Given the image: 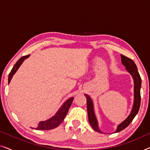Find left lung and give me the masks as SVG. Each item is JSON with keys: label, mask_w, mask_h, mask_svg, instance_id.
I'll return each instance as SVG.
<instances>
[{"label": "left lung", "mask_w": 150, "mask_h": 150, "mask_svg": "<svg viewBox=\"0 0 150 150\" xmlns=\"http://www.w3.org/2000/svg\"><path fill=\"white\" fill-rule=\"evenodd\" d=\"M121 58H122V64L126 66V68L129 72L131 74L132 76L133 79H134V105H133V108L132 110V112L128 117L126 119V120L124 121L122 124H120L117 127L115 132H120L128 127L131 122H132L133 119L134 117L137 115L138 113L139 108H140L141 104V79L139 73L137 69V65L135 64L134 61L132 59L128 58V57H125L124 55H121ZM87 97V112H88V119H89V122L91 124V126L94 130L97 131L98 132L102 133L101 131L99 130L98 126L97 120H96L95 114H94L93 111V102L91 98L89 96L85 95Z\"/></svg>", "instance_id": "obj_1"}]
</instances>
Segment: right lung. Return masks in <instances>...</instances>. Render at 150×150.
Segmentation results:
<instances>
[{
	"label": "right lung",
	"mask_w": 150,
	"mask_h": 150,
	"mask_svg": "<svg viewBox=\"0 0 150 150\" xmlns=\"http://www.w3.org/2000/svg\"><path fill=\"white\" fill-rule=\"evenodd\" d=\"M28 56H29V55H26V56L21 57V58L16 62V64L14 65L13 68H12L11 71H10L9 77H8V82H9V83H10V81H11L13 75L16 73V71L18 70V69L19 68L20 65L22 64L24 59L28 57ZM72 102L73 98H69V100H67V101L63 104L62 106L60 108V109L58 110V112L55 114L54 116H53L52 117H51L48 120L42 121V122H40L39 123L38 126L35 128L36 130H51V129H54L55 128H57V126H59V125L62 123L63 120L65 119L67 112H68L69 108L70 107L71 103H72Z\"/></svg>",
	"instance_id": "add662e5"
}]
</instances>
